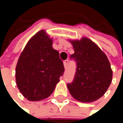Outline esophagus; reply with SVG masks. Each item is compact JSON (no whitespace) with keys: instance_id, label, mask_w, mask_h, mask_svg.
Instances as JSON below:
<instances>
[{"instance_id":"34e87169","label":"esophagus","mask_w":123,"mask_h":123,"mask_svg":"<svg viewBox=\"0 0 123 123\" xmlns=\"http://www.w3.org/2000/svg\"><path fill=\"white\" fill-rule=\"evenodd\" d=\"M68 63V60H65V61H63V64H64V67H65V68H66V67H67Z\"/></svg>"}]
</instances>
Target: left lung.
<instances>
[{
	"mask_svg": "<svg viewBox=\"0 0 123 123\" xmlns=\"http://www.w3.org/2000/svg\"><path fill=\"white\" fill-rule=\"evenodd\" d=\"M75 53L70 59L76 62L72 83H68L71 95L78 101L90 103L101 98L111 85L112 72L105 54L88 38L71 41Z\"/></svg>",
	"mask_w": 123,
	"mask_h": 123,
	"instance_id": "1",
	"label": "left lung"
}]
</instances>
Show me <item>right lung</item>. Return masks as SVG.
Returning <instances> with one entry per match:
<instances>
[{
  "label": "right lung",
  "instance_id": "obj_1",
  "mask_svg": "<svg viewBox=\"0 0 123 123\" xmlns=\"http://www.w3.org/2000/svg\"><path fill=\"white\" fill-rule=\"evenodd\" d=\"M52 45V39L40 31L28 41L18 59L15 69L17 86L31 101L49 97L64 73L59 53Z\"/></svg>",
  "mask_w": 123,
  "mask_h": 123
}]
</instances>
